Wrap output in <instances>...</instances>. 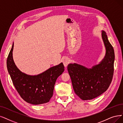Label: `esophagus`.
Returning a JSON list of instances; mask_svg holds the SVG:
<instances>
[{
  "label": "esophagus",
  "instance_id": "1",
  "mask_svg": "<svg viewBox=\"0 0 123 123\" xmlns=\"http://www.w3.org/2000/svg\"><path fill=\"white\" fill-rule=\"evenodd\" d=\"M63 65L65 67H67L68 65V63H70V59L68 57H65L64 59L63 60Z\"/></svg>",
  "mask_w": 123,
  "mask_h": 123
}]
</instances>
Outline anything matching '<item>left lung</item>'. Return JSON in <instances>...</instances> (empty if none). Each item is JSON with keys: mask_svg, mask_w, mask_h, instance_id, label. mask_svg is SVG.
<instances>
[{"mask_svg": "<svg viewBox=\"0 0 123 123\" xmlns=\"http://www.w3.org/2000/svg\"><path fill=\"white\" fill-rule=\"evenodd\" d=\"M101 36L106 52L99 64L91 68L76 63L68 66L74 90L83 100H91L100 95L106 91L112 81L114 71V50L105 31H102Z\"/></svg>", "mask_w": 123, "mask_h": 123, "instance_id": "obj_1", "label": "left lung"}]
</instances>
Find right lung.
I'll list each match as a JSON object with an SVG mask.
<instances>
[{"label":"right lung","mask_w":123,"mask_h":123,"mask_svg":"<svg viewBox=\"0 0 123 123\" xmlns=\"http://www.w3.org/2000/svg\"><path fill=\"white\" fill-rule=\"evenodd\" d=\"M13 43L7 59V68L18 94L28 103L34 105L49 101L53 95L57 78L65 71L62 62L37 75L22 72L15 65L12 57Z\"/></svg>","instance_id":"right-lung-1"}]
</instances>
